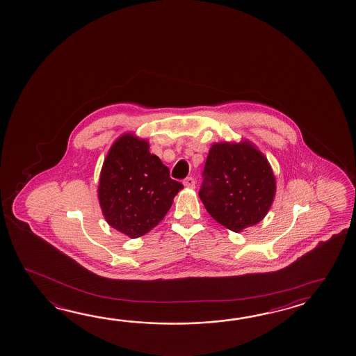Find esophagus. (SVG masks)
<instances>
[{
	"instance_id": "34e87169",
	"label": "esophagus",
	"mask_w": 356,
	"mask_h": 356,
	"mask_svg": "<svg viewBox=\"0 0 356 356\" xmlns=\"http://www.w3.org/2000/svg\"><path fill=\"white\" fill-rule=\"evenodd\" d=\"M183 184H184V187H187V188H195V178H193V177H187V178L183 181Z\"/></svg>"
}]
</instances>
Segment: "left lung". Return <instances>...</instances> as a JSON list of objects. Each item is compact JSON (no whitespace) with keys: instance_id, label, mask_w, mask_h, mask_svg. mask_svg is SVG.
Masks as SVG:
<instances>
[{"instance_id":"1","label":"left lung","mask_w":356,"mask_h":356,"mask_svg":"<svg viewBox=\"0 0 356 356\" xmlns=\"http://www.w3.org/2000/svg\"><path fill=\"white\" fill-rule=\"evenodd\" d=\"M202 177L200 198L209 215L229 230L240 232L257 225L272 206V168L249 141L213 144Z\"/></svg>"}]
</instances>
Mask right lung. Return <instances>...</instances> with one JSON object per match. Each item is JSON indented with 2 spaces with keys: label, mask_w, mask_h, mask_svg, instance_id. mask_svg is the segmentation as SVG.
Segmentation results:
<instances>
[{
  "label": "right lung",
  "mask_w": 356,
  "mask_h": 356,
  "mask_svg": "<svg viewBox=\"0 0 356 356\" xmlns=\"http://www.w3.org/2000/svg\"><path fill=\"white\" fill-rule=\"evenodd\" d=\"M181 188L161 159L149 153L147 140L126 134L104 161L98 200L108 225L136 238L161 222Z\"/></svg>",
  "instance_id": "add662e5"
}]
</instances>
